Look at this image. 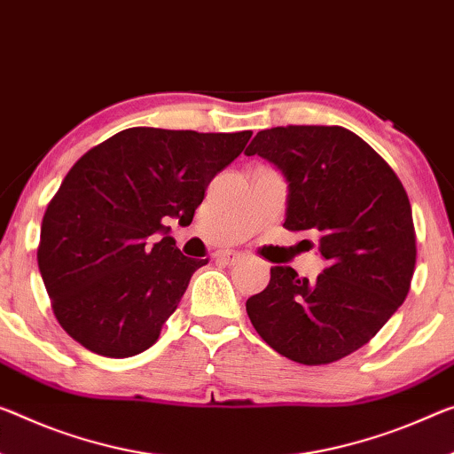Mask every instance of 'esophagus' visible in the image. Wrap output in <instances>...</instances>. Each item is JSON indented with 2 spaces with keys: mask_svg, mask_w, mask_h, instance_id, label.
Listing matches in <instances>:
<instances>
[{
  "mask_svg": "<svg viewBox=\"0 0 454 454\" xmlns=\"http://www.w3.org/2000/svg\"><path fill=\"white\" fill-rule=\"evenodd\" d=\"M241 254H237V251H221V254L217 255V260L219 262H223V263H227V266H233V263H237L241 260Z\"/></svg>",
  "mask_w": 454,
  "mask_h": 454,
  "instance_id": "1",
  "label": "esophagus"
}]
</instances>
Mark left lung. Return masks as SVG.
Returning a JSON list of instances; mask_svg holds the SVG:
<instances>
[{
  "label": "left lung",
  "instance_id": "obj_1",
  "mask_svg": "<svg viewBox=\"0 0 454 454\" xmlns=\"http://www.w3.org/2000/svg\"><path fill=\"white\" fill-rule=\"evenodd\" d=\"M288 184L290 231H310L326 262L317 280L290 266L246 302L257 334L304 365L339 361L364 347L408 296L416 266L412 208L400 178L372 145L340 125L257 131L246 150Z\"/></svg>",
  "mask_w": 454,
  "mask_h": 454
}]
</instances>
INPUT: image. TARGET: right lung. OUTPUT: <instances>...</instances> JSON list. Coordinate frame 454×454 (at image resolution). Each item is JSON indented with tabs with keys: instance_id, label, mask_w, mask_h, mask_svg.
<instances>
[{
	"instance_id": "add662e5",
	"label": "right lung",
	"mask_w": 454,
	"mask_h": 454,
	"mask_svg": "<svg viewBox=\"0 0 454 454\" xmlns=\"http://www.w3.org/2000/svg\"><path fill=\"white\" fill-rule=\"evenodd\" d=\"M249 137L129 128L73 166L42 219L38 268L74 340L114 359L156 343L208 262L183 255L168 221L191 225L205 188Z\"/></svg>"
}]
</instances>
